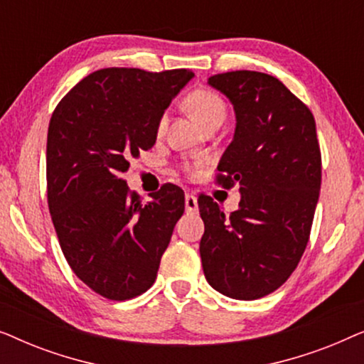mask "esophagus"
<instances>
[{"label":"esophagus","mask_w":364,"mask_h":364,"mask_svg":"<svg viewBox=\"0 0 364 364\" xmlns=\"http://www.w3.org/2000/svg\"><path fill=\"white\" fill-rule=\"evenodd\" d=\"M186 210L187 213H196L198 210L197 197L193 193H187L186 196Z\"/></svg>","instance_id":"obj_1"}]
</instances>
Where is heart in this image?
<instances>
[{
  "label": "heart",
  "mask_w": 364,
  "mask_h": 364,
  "mask_svg": "<svg viewBox=\"0 0 364 364\" xmlns=\"http://www.w3.org/2000/svg\"><path fill=\"white\" fill-rule=\"evenodd\" d=\"M183 107L196 121L203 127L212 126L213 122H223L227 114V106L223 99L212 89H196L183 99ZM159 132L166 127V117L159 121ZM202 164V162H198Z\"/></svg>",
  "instance_id": "b5f03b06"
}]
</instances>
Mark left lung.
I'll use <instances>...</instances> for the list:
<instances>
[{"label": "left lung", "mask_w": 364, "mask_h": 364, "mask_svg": "<svg viewBox=\"0 0 364 364\" xmlns=\"http://www.w3.org/2000/svg\"><path fill=\"white\" fill-rule=\"evenodd\" d=\"M208 84L228 97L237 119L218 183H238L242 197L230 215L213 198H198L203 273L222 295L257 300L288 280L310 238L321 186L315 117L270 74L232 71Z\"/></svg>", "instance_id": "8db88e82"}]
</instances>
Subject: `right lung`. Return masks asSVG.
<instances>
[{"label":"right lung","instance_id":"obj_1","mask_svg":"<svg viewBox=\"0 0 364 364\" xmlns=\"http://www.w3.org/2000/svg\"><path fill=\"white\" fill-rule=\"evenodd\" d=\"M193 77L188 69L107 68L79 81L48 129V205L79 280L109 300H131L156 282L183 213V192L164 186L142 203L122 173L157 139L159 121Z\"/></svg>","mask_w":364,"mask_h":364}]
</instances>
